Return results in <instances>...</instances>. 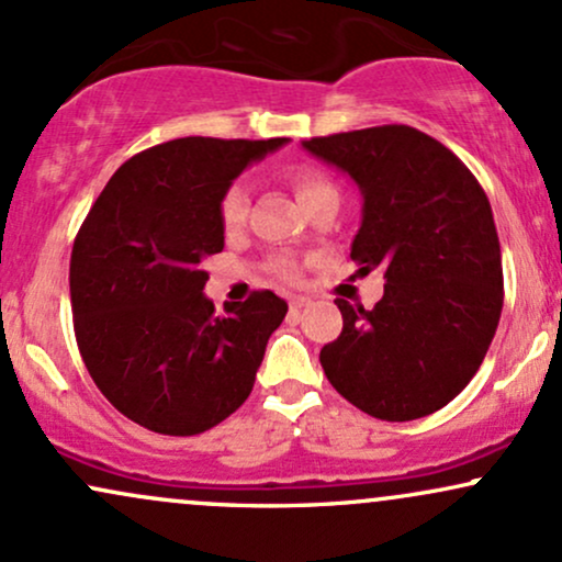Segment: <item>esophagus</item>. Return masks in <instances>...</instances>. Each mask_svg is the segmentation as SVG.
I'll return each mask as SVG.
<instances>
[{
	"instance_id": "obj_1",
	"label": "esophagus",
	"mask_w": 562,
	"mask_h": 562,
	"mask_svg": "<svg viewBox=\"0 0 562 562\" xmlns=\"http://www.w3.org/2000/svg\"><path fill=\"white\" fill-rule=\"evenodd\" d=\"M303 306H308V299H301V295H293V299H290V312H301Z\"/></svg>"
}]
</instances>
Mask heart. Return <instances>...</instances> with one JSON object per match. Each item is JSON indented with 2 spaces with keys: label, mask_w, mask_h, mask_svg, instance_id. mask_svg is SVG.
I'll list each match as a JSON object with an SVG mask.
<instances>
[{
  "label": "heart",
  "mask_w": 562,
  "mask_h": 562,
  "mask_svg": "<svg viewBox=\"0 0 562 562\" xmlns=\"http://www.w3.org/2000/svg\"><path fill=\"white\" fill-rule=\"evenodd\" d=\"M290 184H293L295 195H299L303 209L312 205L314 200L338 198V190H335L330 177L322 173L319 169H312V166H303V169H295L290 173ZM248 203H250L248 187L243 182H232L227 190H224L222 200H218V218H222L224 229L243 227L245 216H248ZM280 274L288 277V280H293L295 267H290V263H280Z\"/></svg>",
  "instance_id": "1"
}]
</instances>
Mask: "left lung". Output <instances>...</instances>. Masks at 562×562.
I'll return each instance as SVG.
<instances>
[{"mask_svg": "<svg viewBox=\"0 0 562 562\" xmlns=\"http://www.w3.org/2000/svg\"><path fill=\"white\" fill-rule=\"evenodd\" d=\"M359 184V272L383 269L372 308L335 299L344 330L319 351L333 389L389 423L447 406L486 357L505 280L492 205L449 147L404 124L303 142Z\"/></svg>", "mask_w": 562, "mask_h": 562, "instance_id": "1", "label": "left lung"}]
</instances>
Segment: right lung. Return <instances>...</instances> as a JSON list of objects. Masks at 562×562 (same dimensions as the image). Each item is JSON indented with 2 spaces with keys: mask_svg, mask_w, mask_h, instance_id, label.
<instances>
[{
  "mask_svg": "<svg viewBox=\"0 0 562 562\" xmlns=\"http://www.w3.org/2000/svg\"><path fill=\"white\" fill-rule=\"evenodd\" d=\"M280 145L164 142L128 158L83 218L70 254L76 344L102 396L142 428L198 436L254 391L288 303L254 290L216 314L203 261L224 248V190Z\"/></svg>",
  "mask_w": 562,
  "mask_h": 562,
  "instance_id": "obj_1",
  "label": "right lung"
}]
</instances>
